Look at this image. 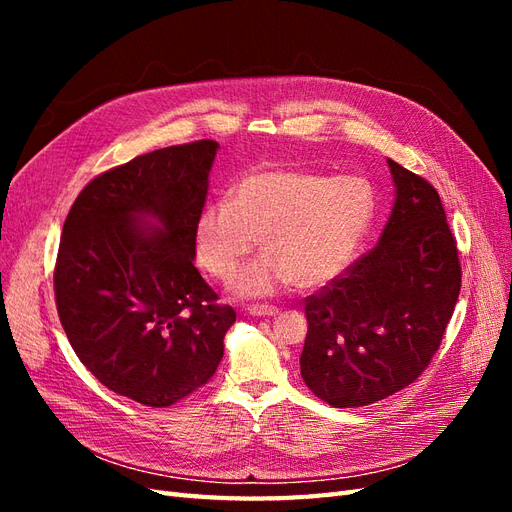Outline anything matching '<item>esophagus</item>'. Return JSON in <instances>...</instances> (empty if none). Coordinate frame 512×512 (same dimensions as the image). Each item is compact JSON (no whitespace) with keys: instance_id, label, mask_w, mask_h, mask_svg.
Instances as JSON below:
<instances>
[{"instance_id":"34e87169","label":"esophagus","mask_w":512,"mask_h":512,"mask_svg":"<svg viewBox=\"0 0 512 512\" xmlns=\"http://www.w3.org/2000/svg\"><path fill=\"white\" fill-rule=\"evenodd\" d=\"M247 314H250V316H275L277 307H273V305H250V307H247Z\"/></svg>"}]
</instances>
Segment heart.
Wrapping results in <instances>:
<instances>
[{
    "label": "heart",
    "instance_id": "b5f03b06",
    "mask_svg": "<svg viewBox=\"0 0 512 512\" xmlns=\"http://www.w3.org/2000/svg\"><path fill=\"white\" fill-rule=\"evenodd\" d=\"M371 185L352 175L262 168L239 179L232 200H211L194 226L196 256L230 282L260 239V256L235 284L241 297H269L292 284L327 286L352 262L374 220Z\"/></svg>",
    "mask_w": 512,
    "mask_h": 512
}]
</instances>
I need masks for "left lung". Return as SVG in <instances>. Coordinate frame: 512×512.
I'll return each mask as SVG.
<instances>
[{
    "label": "left lung",
    "instance_id": "8db88e82",
    "mask_svg": "<svg viewBox=\"0 0 512 512\" xmlns=\"http://www.w3.org/2000/svg\"><path fill=\"white\" fill-rule=\"evenodd\" d=\"M395 205L374 250L305 299L301 376L333 408L406 389L433 359L461 290L436 188L389 160Z\"/></svg>",
    "mask_w": 512,
    "mask_h": 512
}]
</instances>
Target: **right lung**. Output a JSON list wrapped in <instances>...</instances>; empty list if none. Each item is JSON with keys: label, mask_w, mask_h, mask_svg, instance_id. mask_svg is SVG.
Listing matches in <instances>:
<instances>
[{"label": "right lung", "mask_w": 512, "mask_h": 512, "mask_svg": "<svg viewBox=\"0 0 512 512\" xmlns=\"http://www.w3.org/2000/svg\"><path fill=\"white\" fill-rule=\"evenodd\" d=\"M218 147L175 145L106 170L74 200L61 232V327L106 389L143 406L168 408L207 384L237 320L194 267Z\"/></svg>", "instance_id": "1"}]
</instances>
